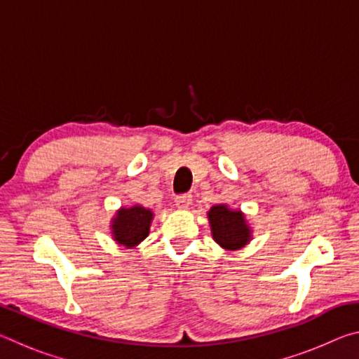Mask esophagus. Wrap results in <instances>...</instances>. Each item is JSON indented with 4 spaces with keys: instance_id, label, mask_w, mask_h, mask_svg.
<instances>
[{
    "instance_id": "1",
    "label": "esophagus",
    "mask_w": 359,
    "mask_h": 359,
    "mask_svg": "<svg viewBox=\"0 0 359 359\" xmlns=\"http://www.w3.org/2000/svg\"><path fill=\"white\" fill-rule=\"evenodd\" d=\"M191 204V194L190 193H185V194H179V196H175V205H177L179 209H188Z\"/></svg>"
}]
</instances>
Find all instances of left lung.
<instances>
[{
	"label": "left lung",
	"mask_w": 359,
	"mask_h": 359,
	"mask_svg": "<svg viewBox=\"0 0 359 359\" xmlns=\"http://www.w3.org/2000/svg\"><path fill=\"white\" fill-rule=\"evenodd\" d=\"M212 238L224 250H239L252 239V229L241 210L218 204L208 212Z\"/></svg>",
	"instance_id": "1"
}]
</instances>
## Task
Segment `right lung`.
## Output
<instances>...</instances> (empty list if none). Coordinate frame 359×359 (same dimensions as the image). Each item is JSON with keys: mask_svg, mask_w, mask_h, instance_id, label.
<instances>
[{"mask_svg": "<svg viewBox=\"0 0 359 359\" xmlns=\"http://www.w3.org/2000/svg\"><path fill=\"white\" fill-rule=\"evenodd\" d=\"M154 220V212L142 205L121 208L112 218V236L117 244L133 248L147 238L150 223Z\"/></svg>", "mask_w": 359, "mask_h": 359, "instance_id": "add662e5", "label": "right lung"}]
</instances>
